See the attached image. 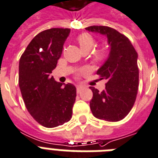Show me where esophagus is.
<instances>
[{
    "instance_id": "obj_1",
    "label": "esophagus",
    "mask_w": 158,
    "mask_h": 158,
    "mask_svg": "<svg viewBox=\"0 0 158 158\" xmlns=\"http://www.w3.org/2000/svg\"><path fill=\"white\" fill-rule=\"evenodd\" d=\"M82 89L83 86H81V85H77V93H80Z\"/></svg>"
}]
</instances>
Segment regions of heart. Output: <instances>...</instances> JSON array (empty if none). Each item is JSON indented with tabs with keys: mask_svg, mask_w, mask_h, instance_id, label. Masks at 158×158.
I'll return each instance as SVG.
<instances>
[{
	"mask_svg": "<svg viewBox=\"0 0 158 158\" xmlns=\"http://www.w3.org/2000/svg\"><path fill=\"white\" fill-rule=\"evenodd\" d=\"M77 41L78 45L80 46L81 51H88L91 50L92 47L94 45V40L90 35L86 33H82L79 35L77 38ZM94 58L97 60L101 59L103 58V54L100 51H97L94 54Z\"/></svg>",
	"mask_w": 158,
	"mask_h": 158,
	"instance_id": "1",
	"label": "heart"
}]
</instances>
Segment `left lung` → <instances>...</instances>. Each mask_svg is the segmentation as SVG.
Returning <instances> with one entry per match:
<instances>
[{"instance_id":"obj_1","label":"left lung","mask_w":158,"mask_h":158,"mask_svg":"<svg viewBox=\"0 0 158 158\" xmlns=\"http://www.w3.org/2000/svg\"><path fill=\"white\" fill-rule=\"evenodd\" d=\"M87 31L107 36L110 52L98 69L101 79H106L105 89H89L93 98L89 107L94 117L107 122H118L127 117L135 102L139 87L138 54L130 40L114 28L90 26Z\"/></svg>"}]
</instances>
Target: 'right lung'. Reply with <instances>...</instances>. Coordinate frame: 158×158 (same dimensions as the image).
Masks as SVG:
<instances>
[{
    "label": "right lung",
    "instance_id": "right-lung-1",
    "mask_svg": "<svg viewBox=\"0 0 158 158\" xmlns=\"http://www.w3.org/2000/svg\"><path fill=\"white\" fill-rule=\"evenodd\" d=\"M69 28H50L38 33L19 59V85L25 106L39 124L59 127L72 118L77 89L63 84L50 73L56 68Z\"/></svg>",
    "mask_w": 158,
    "mask_h": 158
}]
</instances>
